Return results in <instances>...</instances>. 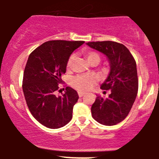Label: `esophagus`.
Returning a JSON list of instances; mask_svg holds the SVG:
<instances>
[{
  "label": "esophagus",
  "mask_w": 159,
  "mask_h": 159,
  "mask_svg": "<svg viewBox=\"0 0 159 159\" xmlns=\"http://www.w3.org/2000/svg\"><path fill=\"white\" fill-rule=\"evenodd\" d=\"M84 95V93H83V92H78V96H79L80 98H81V97H83V96Z\"/></svg>",
  "instance_id": "obj_1"
}]
</instances>
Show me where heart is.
Segmentation results:
<instances>
[{
	"label": "heart",
	"mask_w": 159,
	"mask_h": 159,
	"mask_svg": "<svg viewBox=\"0 0 159 159\" xmlns=\"http://www.w3.org/2000/svg\"><path fill=\"white\" fill-rule=\"evenodd\" d=\"M84 56L89 61L90 64H92L96 62L98 64L101 61V57L98 52L94 51H84ZM75 54H71L68 59L67 61V68L70 69L73 64L74 60H75ZM97 77L94 75H78L72 79L71 84L75 89L80 91H89L94 88L95 84L97 83Z\"/></svg>",
	"instance_id": "b5f03b06"
}]
</instances>
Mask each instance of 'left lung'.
<instances>
[{"label":"left lung","instance_id":"1","mask_svg":"<svg viewBox=\"0 0 159 159\" xmlns=\"http://www.w3.org/2000/svg\"><path fill=\"white\" fill-rule=\"evenodd\" d=\"M88 45L107 56L111 70L102 90H111L108 98L97 96L91 106L93 118L104 125H115L129 115L139 89L136 62L129 50L115 41H92Z\"/></svg>","mask_w":159,"mask_h":159}]
</instances>
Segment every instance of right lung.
Here are the masks:
<instances>
[{
	"mask_svg": "<svg viewBox=\"0 0 159 159\" xmlns=\"http://www.w3.org/2000/svg\"><path fill=\"white\" fill-rule=\"evenodd\" d=\"M83 41H49L30 54L23 77L24 95L34 118L49 129H59L72 118L73 107L78 99L75 90L66 87L62 96L54 92L63 83L67 61Z\"/></svg>",
	"mask_w": 159,
	"mask_h": 159,
	"instance_id": "1",
	"label": "right lung"
}]
</instances>
